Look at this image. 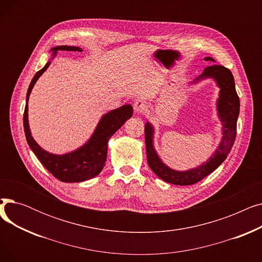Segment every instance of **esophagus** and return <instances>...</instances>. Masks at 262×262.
Segmentation results:
<instances>
[{
  "mask_svg": "<svg viewBox=\"0 0 262 262\" xmlns=\"http://www.w3.org/2000/svg\"><path fill=\"white\" fill-rule=\"evenodd\" d=\"M134 109L137 114H144L147 110V104L142 100H138L134 103Z\"/></svg>",
  "mask_w": 262,
  "mask_h": 262,
  "instance_id": "esophagus-1",
  "label": "esophagus"
}]
</instances>
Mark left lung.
<instances>
[{"label": "left lung", "instance_id": "1", "mask_svg": "<svg viewBox=\"0 0 262 262\" xmlns=\"http://www.w3.org/2000/svg\"><path fill=\"white\" fill-rule=\"evenodd\" d=\"M205 60L213 61L211 57H206ZM206 77H213L219 84V87L221 88L220 99L217 101V110L224 126V136L222 142L217 147L216 152L207 162L196 169L185 172H178L169 169L161 162L154 149L152 141L153 127L148 123H146L145 125L144 136L147 163L150 170L167 183L178 186H190L199 183L203 178L213 172L226 159L233 145V142L236 140L237 120L240 112V100L236 91L235 79H233L232 73L229 69L225 68L224 66L212 64L206 67L203 74L195 80Z\"/></svg>", "mask_w": 262, "mask_h": 262}]
</instances>
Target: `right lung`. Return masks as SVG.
<instances>
[{
	"label": "right lung",
	"mask_w": 262,
	"mask_h": 262,
	"mask_svg": "<svg viewBox=\"0 0 262 262\" xmlns=\"http://www.w3.org/2000/svg\"><path fill=\"white\" fill-rule=\"evenodd\" d=\"M52 50L54 55L58 51L81 52L79 48L67 46L57 47ZM49 66L50 62L35 74L26 93V105L23 115L26 141L40 162L43 164V167L57 180L64 183L84 182L98 175L104 168L107 157V142L110 137L133 116V107L130 105H124L106 114L100 121L89 142L77 150L64 155L50 154L41 148L33 139L30 132L29 120H27V101H29L31 91L39 76L47 70Z\"/></svg>",
	"instance_id": "obj_1"
}]
</instances>
